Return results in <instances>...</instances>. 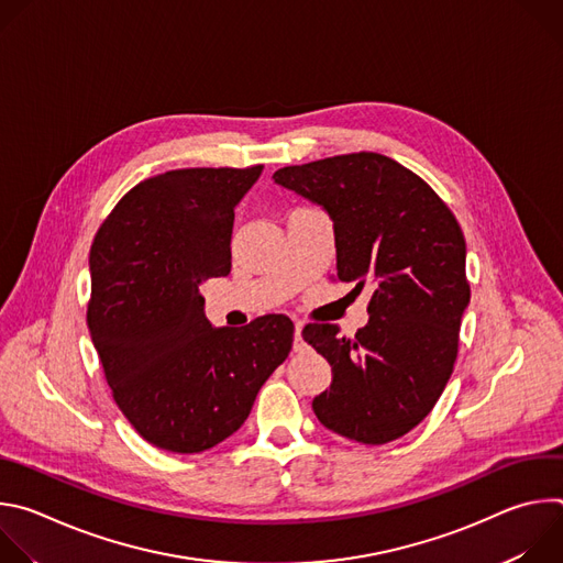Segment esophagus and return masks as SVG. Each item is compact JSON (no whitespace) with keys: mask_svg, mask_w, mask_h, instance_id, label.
I'll use <instances>...</instances> for the list:
<instances>
[{"mask_svg":"<svg viewBox=\"0 0 563 563\" xmlns=\"http://www.w3.org/2000/svg\"><path fill=\"white\" fill-rule=\"evenodd\" d=\"M307 345L302 341V325L296 323V330H294V352H302Z\"/></svg>","mask_w":563,"mask_h":563,"instance_id":"esophagus-1","label":"esophagus"}]
</instances>
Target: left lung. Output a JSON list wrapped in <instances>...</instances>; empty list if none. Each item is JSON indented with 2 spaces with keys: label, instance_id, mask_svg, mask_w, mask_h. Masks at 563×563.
I'll use <instances>...</instances> for the list:
<instances>
[{
  "label": "left lung",
  "instance_id": "1",
  "mask_svg": "<svg viewBox=\"0 0 563 563\" xmlns=\"http://www.w3.org/2000/svg\"><path fill=\"white\" fill-rule=\"evenodd\" d=\"M272 178L334 222L339 280L356 283V291L367 280L374 287L369 320L354 339L330 323L302 330L332 365L313 415L365 445L408 434L450 380L470 305L456 218L419 176L380 153L334 155Z\"/></svg>",
  "mask_w": 563,
  "mask_h": 563
}]
</instances>
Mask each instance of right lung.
I'll list each match as a JSON object with an SVG mask.
<instances>
[{"label": "right lung", "mask_w": 563, "mask_h": 563, "mask_svg": "<svg viewBox=\"0 0 563 563\" xmlns=\"http://www.w3.org/2000/svg\"><path fill=\"white\" fill-rule=\"evenodd\" d=\"M250 169H176L133 187L89 254V330L113 398L151 445L194 454L231 437L287 358L294 323L213 328L200 285L231 272L233 211Z\"/></svg>", "instance_id": "1"}]
</instances>
